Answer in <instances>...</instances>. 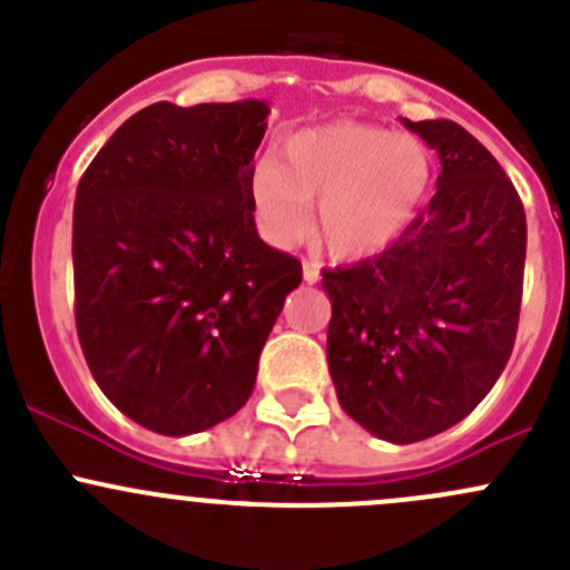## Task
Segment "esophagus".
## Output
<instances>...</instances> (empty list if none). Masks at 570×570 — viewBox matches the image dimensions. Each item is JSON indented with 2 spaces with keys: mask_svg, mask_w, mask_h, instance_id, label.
Segmentation results:
<instances>
[{
  "mask_svg": "<svg viewBox=\"0 0 570 570\" xmlns=\"http://www.w3.org/2000/svg\"><path fill=\"white\" fill-rule=\"evenodd\" d=\"M303 281L306 284H317L320 281V267L314 262H303Z\"/></svg>",
  "mask_w": 570,
  "mask_h": 570,
  "instance_id": "obj_1",
  "label": "esophagus"
}]
</instances>
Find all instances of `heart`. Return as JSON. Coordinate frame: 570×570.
I'll return each mask as SVG.
<instances>
[{
	"mask_svg": "<svg viewBox=\"0 0 570 570\" xmlns=\"http://www.w3.org/2000/svg\"><path fill=\"white\" fill-rule=\"evenodd\" d=\"M433 178L422 142L366 124H327L286 137L273 163L250 176L258 228L275 245L306 234L317 204V237L336 258L392 248L411 228Z\"/></svg>",
	"mask_w": 570,
	"mask_h": 570,
	"instance_id": "1",
	"label": "heart"
}]
</instances>
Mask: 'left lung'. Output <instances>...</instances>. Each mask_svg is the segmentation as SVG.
Segmentation results:
<instances>
[{
    "mask_svg": "<svg viewBox=\"0 0 570 570\" xmlns=\"http://www.w3.org/2000/svg\"><path fill=\"white\" fill-rule=\"evenodd\" d=\"M439 151V189L377 256L322 273L327 370L372 435L413 444L469 416L513 353L527 215L513 181L452 120H407Z\"/></svg>",
    "mask_w": 570,
    "mask_h": 570,
    "instance_id": "left-lung-1",
    "label": "left lung"
}]
</instances>
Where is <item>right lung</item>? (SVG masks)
I'll use <instances>...</instances> for the list:
<instances>
[{
    "mask_svg": "<svg viewBox=\"0 0 570 570\" xmlns=\"http://www.w3.org/2000/svg\"><path fill=\"white\" fill-rule=\"evenodd\" d=\"M267 101L140 109L118 126L73 204L77 333L96 383L159 435L226 422L301 286L295 256L253 220Z\"/></svg>",
    "mask_w": 570,
    "mask_h": 570,
    "instance_id": "1",
    "label": "right lung"
}]
</instances>
